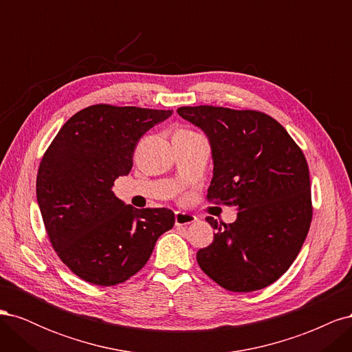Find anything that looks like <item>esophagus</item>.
<instances>
[{
  "mask_svg": "<svg viewBox=\"0 0 352 352\" xmlns=\"http://www.w3.org/2000/svg\"><path fill=\"white\" fill-rule=\"evenodd\" d=\"M195 221H197V217L194 214H189V212H185V211L175 212L176 226H186V225H190V223H195Z\"/></svg>",
  "mask_w": 352,
  "mask_h": 352,
  "instance_id": "1",
  "label": "esophagus"
}]
</instances>
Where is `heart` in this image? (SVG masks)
<instances>
[{
    "mask_svg": "<svg viewBox=\"0 0 352 352\" xmlns=\"http://www.w3.org/2000/svg\"><path fill=\"white\" fill-rule=\"evenodd\" d=\"M185 132H190V131H185Z\"/></svg>",
    "mask_w": 352,
    "mask_h": 352,
    "instance_id": "obj_1",
    "label": "heart"
}]
</instances>
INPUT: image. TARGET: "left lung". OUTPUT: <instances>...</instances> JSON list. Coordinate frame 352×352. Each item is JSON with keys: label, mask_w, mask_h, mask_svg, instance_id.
Returning a JSON list of instances; mask_svg holds the SVG:
<instances>
[{"label": "left lung", "mask_w": 352, "mask_h": 352, "mask_svg": "<svg viewBox=\"0 0 352 352\" xmlns=\"http://www.w3.org/2000/svg\"><path fill=\"white\" fill-rule=\"evenodd\" d=\"M207 135L212 179L207 198L235 206L233 223L206 220L214 241L197 252L201 270L232 292L263 289L291 267L313 217L301 148L273 117L212 105L177 109Z\"/></svg>", "instance_id": "left-lung-1"}]
</instances>
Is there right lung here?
I'll use <instances>...</instances> for the list:
<instances>
[{"instance_id": "right-lung-1", "label": "right lung", "mask_w": 352, "mask_h": 352, "mask_svg": "<svg viewBox=\"0 0 352 352\" xmlns=\"http://www.w3.org/2000/svg\"><path fill=\"white\" fill-rule=\"evenodd\" d=\"M172 110L97 104L63 124L41 160L36 199L52 248L80 279L122 283L151 257L175 225L168 208H135L117 198L114 180L129 175L145 132Z\"/></svg>"}]
</instances>
